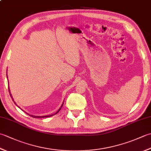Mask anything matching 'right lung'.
I'll return each mask as SVG.
<instances>
[{"label": "right lung", "instance_id": "obj_1", "mask_svg": "<svg viewBox=\"0 0 151 151\" xmlns=\"http://www.w3.org/2000/svg\"><path fill=\"white\" fill-rule=\"evenodd\" d=\"M8 77V76H7ZM8 89H9V95H10V96H11V97H12V100L14 101V99H13V97H12V94H11V93H10V90H9V88H8ZM14 103L16 104V103L15 102H14ZM63 102L62 103V106H61V107L60 108V109L58 110L55 114H52V115H43V116H36V115H30V114H28L29 115H30L31 117H34V118H43V117H50V116H52V115H55V114H58L59 112V111L61 110V108H62V107L63 106ZM17 105V104H16ZM19 107V106H18Z\"/></svg>", "mask_w": 151, "mask_h": 151}]
</instances>
